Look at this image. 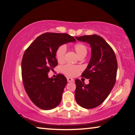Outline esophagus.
Segmentation results:
<instances>
[{
	"instance_id": "1",
	"label": "esophagus",
	"mask_w": 135,
	"mask_h": 135,
	"mask_svg": "<svg viewBox=\"0 0 135 135\" xmlns=\"http://www.w3.org/2000/svg\"><path fill=\"white\" fill-rule=\"evenodd\" d=\"M67 80L68 82H72V81H74V80L73 79H72V78H71V77H68Z\"/></svg>"
}]
</instances>
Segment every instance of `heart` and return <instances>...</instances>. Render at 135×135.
<instances>
[{
	"label": "heart",
	"mask_w": 135,
	"mask_h": 135,
	"mask_svg": "<svg viewBox=\"0 0 135 135\" xmlns=\"http://www.w3.org/2000/svg\"><path fill=\"white\" fill-rule=\"evenodd\" d=\"M74 50H75L76 54L79 57H82V56H85L87 54V47L85 44L82 43H77L74 46ZM66 52V47L64 45H61L58 47L56 51V58L57 61L59 63L63 62L65 57V54ZM63 73L66 74V75L71 76V77H74L77 75L79 72L80 71V68L78 66H73V65H67L64 66L61 69Z\"/></svg>",
	"instance_id": "1"
}]
</instances>
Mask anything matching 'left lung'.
<instances>
[{
  "label": "left lung",
  "instance_id": "8db88e82",
  "mask_svg": "<svg viewBox=\"0 0 135 135\" xmlns=\"http://www.w3.org/2000/svg\"><path fill=\"white\" fill-rule=\"evenodd\" d=\"M79 41L90 44L91 57L82 77L89 79L85 85L75 80V100L80 106L90 109L102 103L114 87L118 63L113 49L101 36L97 35L75 37Z\"/></svg>",
  "mask_w": 135,
  "mask_h": 135
}]
</instances>
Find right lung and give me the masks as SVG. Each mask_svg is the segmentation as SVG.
I'll list each match as a JSON object with an SVG mask.
<instances>
[{"label":"right lung","instance_id":"right-lung-1","mask_svg":"<svg viewBox=\"0 0 135 135\" xmlns=\"http://www.w3.org/2000/svg\"><path fill=\"white\" fill-rule=\"evenodd\" d=\"M75 41L67 33H46L25 51L21 64L23 84L30 100L40 108L51 110L61 102L67 79L60 74L49 78L48 73L58 65L55 54L58 47Z\"/></svg>","mask_w":135,"mask_h":135}]
</instances>
